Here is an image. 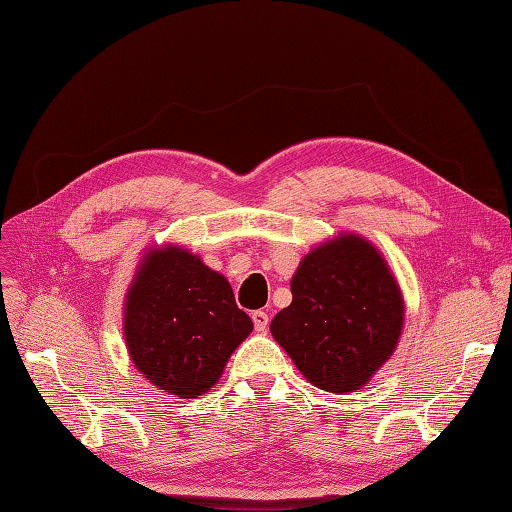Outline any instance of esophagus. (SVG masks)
Masks as SVG:
<instances>
[{"mask_svg":"<svg viewBox=\"0 0 512 512\" xmlns=\"http://www.w3.org/2000/svg\"><path fill=\"white\" fill-rule=\"evenodd\" d=\"M250 317H253V323H255V330L257 332H266L268 330V314L264 310H255L253 314H250Z\"/></svg>","mask_w":512,"mask_h":512,"instance_id":"esophagus-1","label":"esophagus"}]
</instances>
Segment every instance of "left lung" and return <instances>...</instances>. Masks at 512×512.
<instances>
[{"label":"left lung","instance_id":"left-lung-1","mask_svg":"<svg viewBox=\"0 0 512 512\" xmlns=\"http://www.w3.org/2000/svg\"><path fill=\"white\" fill-rule=\"evenodd\" d=\"M290 290L292 303L270 321L273 339L314 387H365L405 323V299L383 253L361 235L339 233L301 259Z\"/></svg>","mask_w":512,"mask_h":512}]
</instances>
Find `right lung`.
I'll use <instances>...</instances> for the list:
<instances>
[{
    "mask_svg": "<svg viewBox=\"0 0 512 512\" xmlns=\"http://www.w3.org/2000/svg\"><path fill=\"white\" fill-rule=\"evenodd\" d=\"M253 332L226 277L178 244L140 259L123 308L134 367L165 394L198 398L220 380L228 358Z\"/></svg>",
    "mask_w": 512,
    "mask_h": 512,
    "instance_id": "right-lung-1",
    "label": "right lung"
}]
</instances>
